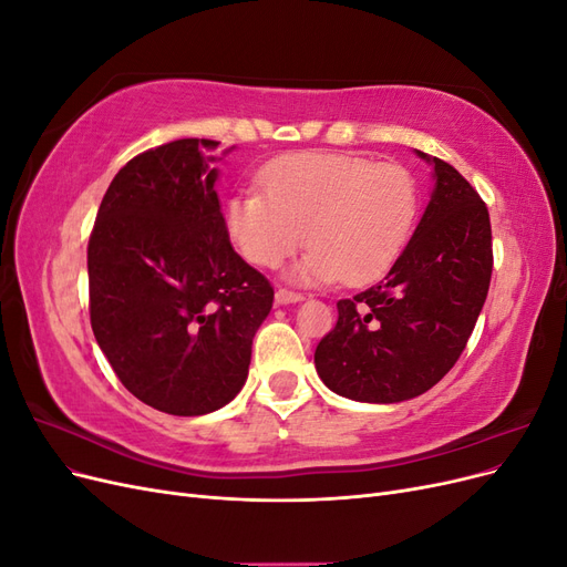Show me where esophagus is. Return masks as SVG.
I'll return each mask as SVG.
<instances>
[{
  "label": "esophagus",
  "instance_id": "esophagus-1",
  "mask_svg": "<svg viewBox=\"0 0 567 567\" xmlns=\"http://www.w3.org/2000/svg\"><path fill=\"white\" fill-rule=\"evenodd\" d=\"M277 305H288V302H300L305 296L298 293V290H288V288H277Z\"/></svg>",
  "mask_w": 567,
  "mask_h": 567
}]
</instances>
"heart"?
Wrapping results in <instances>:
<instances>
[{
  "label": "heart",
  "mask_w": 567,
  "mask_h": 567,
  "mask_svg": "<svg viewBox=\"0 0 567 567\" xmlns=\"http://www.w3.org/2000/svg\"><path fill=\"white\" fill-rule=\"evenodd\" d=\"M262 192L229 198L234 248L250 265L279 267L307 236L293 267L302 284L375 281L404 250L419 215V186L406 167L348 153H290L271 161Z\"/></svg>",
  "instance_id": "obj_1"
}]
</instances>
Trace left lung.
<instances>
[{
    "label": "left lung",
    "mask_w": 567,
    "mask_h": 567,
    "mask_svg": "<svg viewBox=\"0 0 567 567\" xmlns=\"http://www.w3.org/2000/svg\"><path fill=\"white\" fill-rule=\"evenodd\" d=\"M416 153L433 165L435 188L414 236L383 281L338 300L336 329L315 352L323 385L354 402H404L442 381L489 290L485 200L450 163Z\"/></svg>",
    "instance_id": "left-lung-1"
}]
</instances>
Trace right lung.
<instances>
[{
    "mask_svg": "<svg viewBox=\"0 0 567 567\" xmlns=\"http://www.w3.org/2000/svg\"><path fill=\"white\" fill-rule=\"evenodd\" d=\"M217 146L177 140L134 156L101 200L87 246L99 348L136 400L173 416L236 398L274 302L271 284L231 248Z\"/></svg>",
    "mask_w": 567,
    "mask_h": 567,
    "instance_id": "add662e5",
    "label": "right lung"
}]
</instances>
